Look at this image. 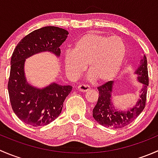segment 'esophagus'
Masks as SVG:
<instances>
[{
    "mask_svg": "<svg viewBox=\"0 0 158 158\" xmlns=\"http://www.w3.org/2000/svg\"><path fill=\"white\" fill-rule=\"evenodd\" d=\"M78 90L80 91V92H87V91L89 90V86L86 85H78Z\"/></svg>",
    "mask_w": 158,
    "mask_h": 158,
    "instance_id": "1",
    "label": "esophagus"
}]
</instances>
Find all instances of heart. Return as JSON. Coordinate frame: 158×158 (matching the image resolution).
<instances>
[{"label":"heart","mask_w":158,"mask_h":158,"mask_svg":"<svg viewBox=\"0 0 158 158\" xmlns=\"http://www.w3.org/2000/svg\"><path fill=\"white\" fill-rule=\"evenodd\" d=\"M126 55L125 42L118 36L88 33L75 44L73 51L65 53L64 64L69 76L74 78L85 69L89 79L107 82L118 73Z\"/></svg>","instance_id":"b5f03b06"}]
</instances>
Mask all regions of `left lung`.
<instances>
[{
	"label": "left lung",
	"mask_w": 158,
	"mask_h": 158,
	"mask_svg": "<svg viewBox=\"0 0 158 158\" xmlns=\"http://www.w3.org/2000/svg\"><path fill=\"white\" fill-rule=\"evenodd\" d=\"M135 74L137 75L138 80L143 84V87L141 90L140 98H138L136 105L127 111L115 109L111 102L114 81H109L98 87L99 96L92 111V115L100 125L114 129L124 128L131 123L142 112L145 107L149 82L147 58L144 55L140 61V66L135 71Z\"/></svg>",
	"instance_id": "obj_1"
}]
</instances>
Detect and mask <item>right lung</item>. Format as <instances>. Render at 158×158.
I'll return each mask as SVG.
<instances>
[{
    "label": "right lung",
    "instance_id": "add662e5",
    "mask_svg": "<svg viewBox=\"0 0 158 158\" xmlns=\"http://www.w3.org/2000/svg\"><path fill=\"white\" fill-rule=\"evenodd\" d=\"M68 34L69 32L63 28L44 27L24 36L14 49L7 84L9 97L14 112L27 125L44 126L55 120L61 113L63 102L73 87L56 82L43 89L33 86L25 77V60L47 51L59 57L60 47Z\"/></svg>",
    "mask_w": 158,
    "mask_h": 158
}]
</instances>
